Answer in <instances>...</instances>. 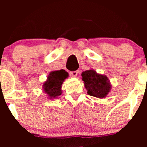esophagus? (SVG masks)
I'll return each mask as SVG.
<instances>
[{
	"label": "esophagus",
	"instance_id": "obj_1",
	"mask_svg": "<svg viewBox=\"0 0 147 147\" xmlns=\"http://www.w3.org/2000/svg\"><path fill=\"white\" fill-rule=\"evenodd\" d=\"M78 71H73V72H70V75L72 78H76V77L78 76Z\"/></svg>",
	"mask_w": 147,
	"mask_h": 147
}]
</instances>
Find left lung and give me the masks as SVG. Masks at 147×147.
<instances>
[{
	"label": "left lung",
	"mask_w": 147,
	"mask_h": 147,
	"mask_svg": "<svg viewBox=\"0 0 147 147\" xmlns=\"http://www.w3.org/2000/svg\"><path fill=\"white\" fill-rule=\"evenodd\" d=\"M81 75L89 95L100 99L108 95L112 89V84L106 75L97 73L93 69L82 72Z\"/></svg>",
	"instance_id": "left-lung-1"
}]
</instances>
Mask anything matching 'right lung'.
<instances>
[{
    "mask_svg": "<svg viewBox=\"0 0 147 147\" xmlns=\"http://www.w3.org/2000/svg\"><path fill=\"white\" fill-rule=\"evenodd\" d=\"M67 72L64 69L52 71L47 75V80L42 84V89L47 98L50 100L57 99L63 93L62 84L68 78Z\"/></svg>",
    "mask_w": 147,
    "mask_h": 147,
    "instance_id": "1",
    "label": "right lung"
}]
</instances>
